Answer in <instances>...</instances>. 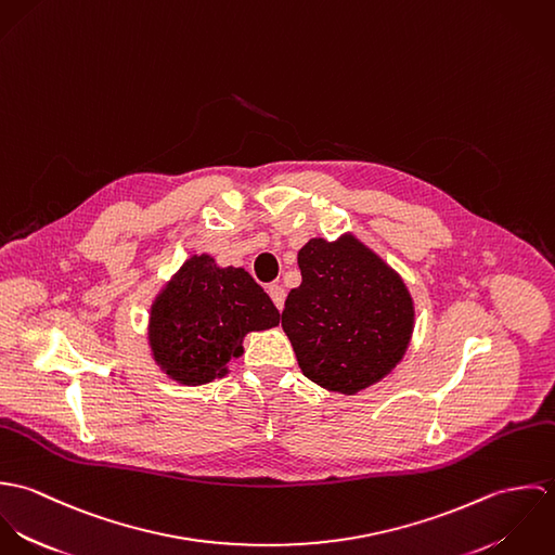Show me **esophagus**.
Instances as JSON below:
<instances>
[{
	"label": "esophagus",
	"mask_w": 555,
	"mask_h": 555,
	"mask_svg": "<svg viewBox=\"0 0 555 555\" xmlns=\"http://www.w3.org/2000/svg\"><path fill=\"white\" fill-rule=\"evenodd\" d=\"M269 297L273 299V304H275V308H278V310H282V308H284L286 291H284L280 284H271V286H269Z\"/></svg>",
	"instance_id": "34e87169"
}]
</instances>
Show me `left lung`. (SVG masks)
Wrapping results in <instances>:
<instances>
[{
    "instance_id": "obj_1",
    "label": "left lung",
    "mask_w": 555,
    "mask_h": 555,
    "mask_svg": "<svg viewBox=\"0 0 555 555\" xmlns=\"http://www.w3.org/2000/svg\"><path fill=\"white\" fill-rule=\"evenodd\" d=\"M299 269L282 328L304 376L354 396L391 374L414 328L412 297L396 271L352 235L310 238Z\"/></svg>"
}]
</instances>
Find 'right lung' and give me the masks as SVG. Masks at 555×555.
<instances>
[{
  "label": "right lung",
  "mask_w": 555,
  "mask_h": 555,
  "mask_svg": "<svg viewBox=\"0 0 555 555\" xmlns=\"http://www.w3.org/2000/svg\"><path fill=\"white\" fill-rule=\"evenodd\" d=\"M280 324L269 295L245 269L192 256L159 293L150 314V346L168 378L196 387L227 376L249 331Z\"/></svg>",
  "instance_id": "obj_1"
}]
</instances>
